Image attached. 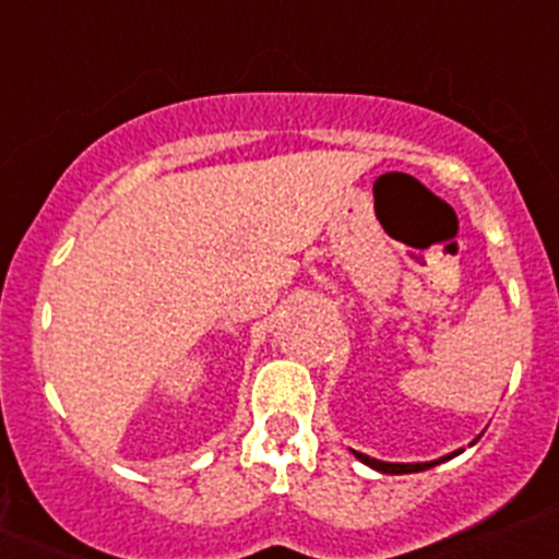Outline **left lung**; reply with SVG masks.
<instances>
[{
    "mask_svg": "<svg viewBox=\"0 0 559 559\" xmlns=\"http://www.w3.org/2000/svg\"><path fill=\"white\" fill-rule=\"evenodd\" d=\"M454 454L457 452L444 454V457H439V460H430V463H384V460H373V457H368V454H360V452H355V457H358L360 463L371 465L373 471H382V474H417V471H428V468H433V465L444 463V460L454 457Z\"/></svg>",
    "mask_w": 559,
    "mask_h": 559,
    "instance_id": "1",
    "label": "left lung"
}]
</instances>
